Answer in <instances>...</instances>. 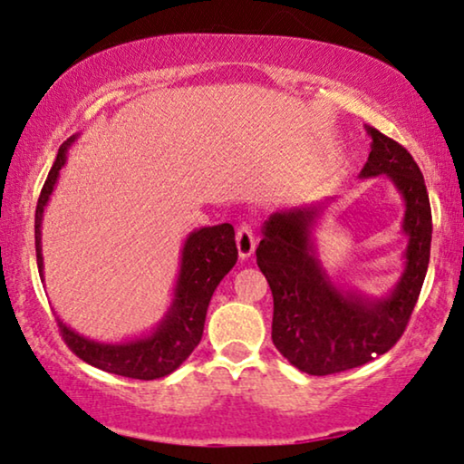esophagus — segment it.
Listing matches in <instances>:
<instances>
[{
	"instance_id": "esophagus-1",
	"label": "esophagus",
	"mask_w": 464,
	"mask_h": 464,
	"mask_svg": "<svg viewBox=\"0 0 464 464\" xmlns=\"http://www.w3.org/2000/svg\"><path fill=\"white\" fill-rule=\"evenodd\" d=\"M237 246H238V256L240 260H246L251 254L256 251V237H254V230H251V226L243 224L237 230Z\"/></svg>"
}]
</instances>
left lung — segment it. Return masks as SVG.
I'll list each match as a JSON object with an SVG mask.
<instances>
[{"instance_id": "left-lung-1", "label": "left lung", "mask_w": 464, "mask_h": 464, "mask_svg": "<svg viewBox=\"0 0 464 464\" xmlns=\"http://www.w3.org/2000/svg\"><path fill=\"white\" fill-rule=\"evenodd\" d=\"M366 131L372 144L360 177L386 174L405 200V270L392 294L366 298L341 292L330 281L311 243L320 207L270 215L256 249L257 266L273 292L275 347L309 375L356 369L392 350L405 333L429 270L432 215L422 172L402 144L375 128Z\"/></svg>"}]
</instances>
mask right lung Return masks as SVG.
<instances>
[{"label": "right lung", "instance_id": "obj_1", "mask_svg": "<svg viewBox=\"0 0 464 464\" xmlns=\"http://www.w3.org/2000/svg\"><path fill=\"white\" fill-rule=\"evenodd\" d=\"M74 138L76 136H72L68 142L59 147L57 160L51 172H48L44 188L40 191L38 207H35V257H38L40 275L42 213H44L48 198L55 189L59 170L65 164V155H68V149L74 142ZM237 257L238 251L237 243H234V227L230 224L194 230L185 240L170 309H168L166 317L151 334L112 345V343L85 339V336L65 326L62 320H57L62 339L78 358L106 372L131 379H144V382L170 375L172 371H177L189 358V353L200 343L210 296H213L219 281L237 264Z\"/></svg>", "mask_w": 464, "mask_h": 464}]
</instances>
